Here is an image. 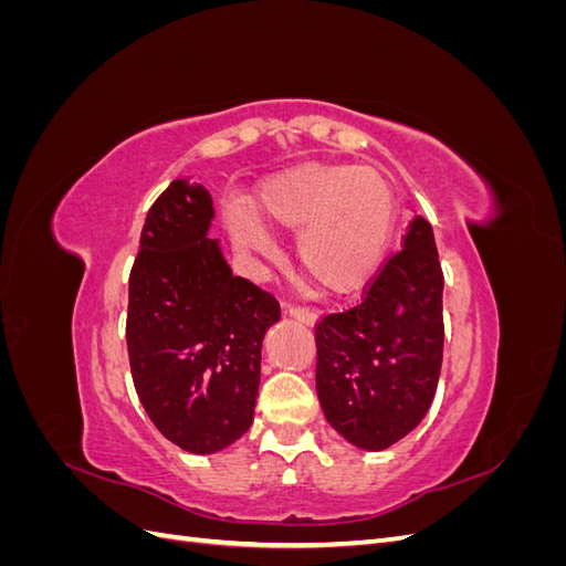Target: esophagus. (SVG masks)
<instances>
[{"label": "esophagus", "mask_w": 566, "mask_h": 566, "mask_svg": "<svg viewBox=\"0 0 566 566\" xmlns=\"http://www.w3.org/2000/svg\"><path fill=\"white\" fill-rule=\"evenodd\" d=\"M287 314L300 323H306V325H314L316 318H318L316 310H312V306H302V304H287Z\"/></svg>", "instance_id": "34e87169"}]
</instances>
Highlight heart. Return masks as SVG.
<instances>
[{
	"label": "heart",
	"mask_w": 566,
	"mask_h": 566,
	"mask_svg": "<svg viewBox=\"0 0 566 566\" xmlns=\"http://www.w3.org/2000/svg\"><path fill=\"white\" fill-rule=\"evenodd\" d=\"M256 214L271 229L297 233L300 266L328 293L361 290L382 266L397 229V198L378 169L306 165L269 184ZM235 245L273 260L276 245L252 210L231 205Z\"/></svg>",
	"instance_id": "obj_1"
}]
</instances>
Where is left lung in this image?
<instances>
[{
	"label": "left lung",
	"instance_id": "1",
	"mask_svg": "<svg viewBox=\"0 0 566 566\" xmlns=\"http://www.w3.org/2000/svg\"><path fill=\"white\" fill-rule=\"evenodd\" d=\"M441 293L434 233L416 217L361 302L316 323L318 401L354 447H391L432 406L443 356Z\"/></svg>",
	"mask_w": 566,
	"mask_h": 566
}]
</instances>
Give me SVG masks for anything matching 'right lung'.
Segmentation results:
<instances>
[{"instance_id":"obj_1","label":"right lung","mask_w":566,"mask_h":566,"mask_svg":"<svg viewBox=\"0 0 566 566\" xmlns=\"http://www.w3.org/2000/svg\"><path fill=\"white\" fill-rule=\"evenodd\" d=\"M208 188L175 179L150 205L129 273L127 352L148 418L179 449L214 453L248 432L262 339L281 304L233 276Z\"/></svg>"}]
</instances>
